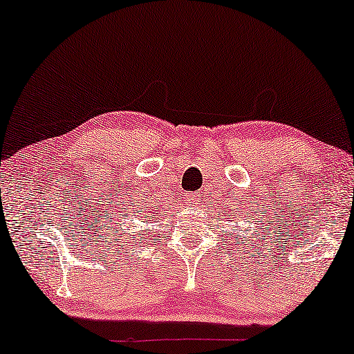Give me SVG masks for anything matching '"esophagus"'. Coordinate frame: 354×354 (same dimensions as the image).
I'll use <instances>...</instances> for the list:
<instances>
[{
  "label": "esophagus",
  "instance_id": "34e87169",
  "mask_svg": "<svg viewBox=\"0 0 354 354\" xmlns=\"http://www.w3.org/2000/svg\"><path fill=\"white\" fill-rule=\"evenodd\" d=\"M186 198H187V203L191 205V207H198V205H202V197H200L198 194H189Z\"/></svg>",
  "mask_w": 354,
  "mask_h": 354
}]
</instances>
